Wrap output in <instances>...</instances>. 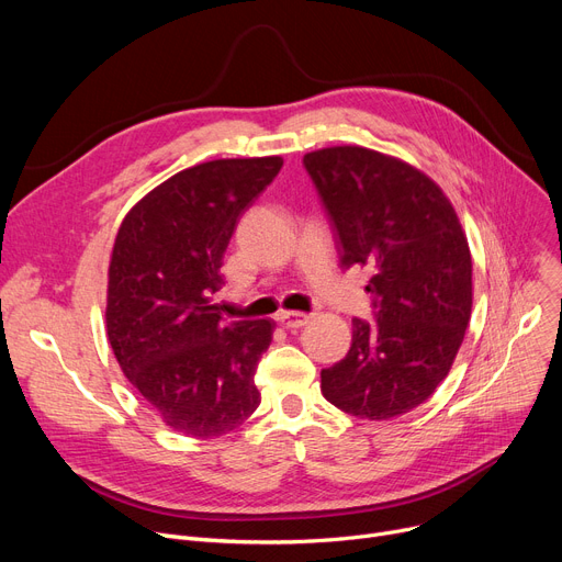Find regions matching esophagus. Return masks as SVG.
Here are the masks:
<instances>
[{"mask_svg": "<svg viewBox=\"0 0 562 562\" xmlns=\"http://www.w3.org/2000/svg\"><path fill=\"white\" fill-rule=\"evenodd\" d=\"M310 314H303V312H280L278 314V323L282 328H286V330H299V328H303V326H307L310 323Z\"/></svg>", "mask_w": 562, "mask_h": 562, "instance_id": "obj_1", "label": "esophagus"}]
</instances>
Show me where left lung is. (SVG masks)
Instances as JSON below:
<instances>
[{
	"label": "left lung",
	"mask_w": 562,
	"mask_h": 562,
	"mask_svg": "<svg viewBox=\"0 0 562 562\" xmlns=\"http://www.w3.org/2000/svg\"><path fill=\"white\" fill-rule=\"evenodd\" d=\"M303 166L337 236L344 269L369 266L373 323L352 318L346 358L321 392L360 419H392L447 378L471 316V255L441 189L394 157L326 147Z\"/></svg>",
	"instance_id": "obj_1"
}]
</instances>
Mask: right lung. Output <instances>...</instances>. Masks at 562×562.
Segmentation results:
<instances>
[{
    "instance_id": "right-lung-1",
    "label": "right lung",
    "mask_w": 562,
    "mask_h": 562,
    "mask_svg": "<svg viewBox=\"0 0 562 562\" xmlns=\"http://www.w3.org/2000/svg\"><path fill=\"white\" fill-rule=\"evenodd\" d=\"M280 168V157L187 168L147 193L117 229L109 344L132 385L177 432L225 435L261 401L255 371L273 323L223 318L216 293L236 223Z\"/></svg>"
}]
</instances>
